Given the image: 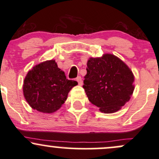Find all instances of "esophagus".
Here are the masks:
<instances>
[{
    "instance_id": "esophagus-1",
    "label": "esophagus",
    "mask_w": 159,
    "mask_h": 159,
    "mask_svg": "<svg viewBox=\"0 0 159 159\" xmlns=\"http://www.w3.org/2000/svg\"><path fill=\"white\" fill-rule=\"evenodd\" d=\"M76 81H77V83H78V84H79L80 85H83V81H82L81 76H77V77L76 78Z\"/></svg>"
}]
</instances>
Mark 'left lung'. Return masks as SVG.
<instances>
[{
  "mask_svg": "<svg viewBox=\"0 0 159 159\" xmlns=\"http://www.w3.org/2000/svg\"><path fill=\"white\" fill-rule=\"evenodd\" d=\"M83 88L93 105L101 112L119 111L131 98L135 76L126 63L113 54L89 58Z\"/></svg>",
  "mask_w": 159,
  "mask_h": 159,
  "instance_id": "left-lung-1",
  "label": "left lung"
}]
</instances>
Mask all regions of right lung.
<instances>
[{
  "mask_svg": "<svg viewBox=\"0 0 159 159\" xmlns=\"http://www.w3.org/2000/svg\"><path fill=\"white\" fill-rule=\"evenodd\" d=\"M77 84L67 79L55 60H47L28 71L24 80L23 93L32 109L50 114L60 109L69 91Z\"/></svg>",
  "mask_w": 159,
  "mask_h": 159,
  "instance_id": "obj_1",
  "label": "right lung"
}]
</instances>
